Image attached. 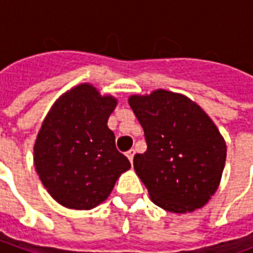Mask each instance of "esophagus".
I'll use <instances>...</instances> for the list:
<instances>
[{
	"mask_svg": "<svg viewBox=\"0 0 253 253\" xmlns=\"http://www.w3.org/2000/svg\"><path fill=\"white\" fill-rule=\"evenodd\" d=\"M134 154H135V150H134V149H130V150H128V152L126 153L127 159L130 160L131 163H132V160H134Z\"/></svg>",
	"mask_w": 253,
	"mask_h": 253,
	"instance_id": "esophagus-1",
	"label": "esophagus"
}]
</instances>
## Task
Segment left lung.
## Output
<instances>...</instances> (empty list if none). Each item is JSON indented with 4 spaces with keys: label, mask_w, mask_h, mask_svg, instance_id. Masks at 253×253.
Wrapping results in <instances>:
<instances>
[{
    "label": "left lung",
    "mask_w": 253,
    "mask_h": 253,
    "mask_svg": "<svg viewBox=\"0 0 253 253\" xmlns=\"http://www.w3.org/2000/svg\"><path fill=\"white\" fill-rule=\"evenodd\" d=\"M148 149L134 156V169L150 199L167 211H194L217 191L226 160L221 132L195 101L157 89L130 96Z\"/></svg>",
    "instance_id": "left-lung-1"
}]
</instances>
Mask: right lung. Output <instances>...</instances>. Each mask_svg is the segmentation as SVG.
Returning a JSON list of instances; mask_svg holds the SVG:
<instances>
[{
    "instance_id": "add662e5",
    "label": "right lung",
    "mask_w": 253,
    "mask_h": 253,
    "mask_svg": "<svg viewBox=\"0 0 253 253\" xmlns=\"http://www.w3.org/2000/svg\"><path fill=\"white\" fill-rule=\"evenodd\" d=\"M118 100L80 84L52 104L34 146L39 179L55 201L76 210L104 202L119 176L131 168L116 149L107 122Z\"/></svg>"
}]
</instances>
